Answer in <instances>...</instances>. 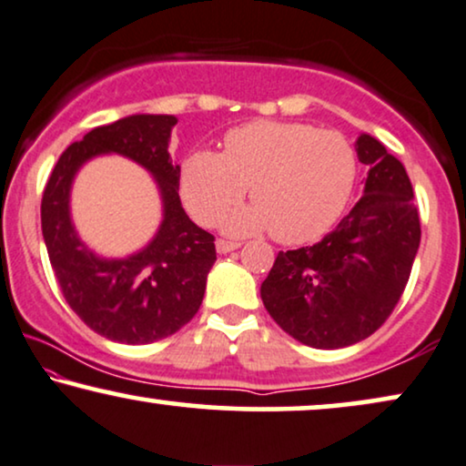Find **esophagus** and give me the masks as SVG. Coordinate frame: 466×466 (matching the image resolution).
I'll return each mask as SVG.
<instances>
[{"label": "esophagus", "mask_w": 466, "mask_h": 466, "mask_svg": "<svg viewBox=\"0 0 466 466\" xmlns=\"http://www.w3.org/2000/svg\"><path fill=\"white\" fill-rule=\"evenodd\" d=\"M240 243H234V240H226V238H219L217 240V251L219 253H229L234 249H238Z\"/></svg>", "instance_id": "obj_1"}]
</instances>
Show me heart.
I'll return each mask as SVG.
<instances>
[{
    "label": "heart",
    "instance_id": "b5f03b06",
    "mask_svg": "<svg viewBox=\"0 0 466 466\" xmlns=\"http://www.w3.org/2000/svg\"><path fill=\"white\" fill-rule=\"evenodd\" d=\"M356 177V148L337 129L262 119L229 129L221 153L187 157L181 196L198 223L215 226L249 185L253 204L226 217V232L270 229L279 243L300 245L343 215Z\"/></svg>",
    "mask_w": 466,
    "mask_h": 466
}]
</instances>
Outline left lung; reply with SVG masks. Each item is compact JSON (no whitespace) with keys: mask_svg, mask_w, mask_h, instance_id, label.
I'll use <instances>...</instances> for the list:
<instances>
[{"mask_svg":"<svg viewBox=\"0 0 466 466\" xmlns=\"http://www.w3.org/2000/svg\"><path fill=\"white\" fill-rule=\"evenodd\" d=\"M369 166L364 196L319 243L279 251L262 302L289 337L339 350L380 330L411 275L420 217L405 166L373 136L356 142Z\"/></svg>","mask_w":466,"mask_h":466,"instance_id":"obj_1","label":"left lung"}]
</instances>
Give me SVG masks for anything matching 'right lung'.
Listing matches in <instances>:
<instances>
[{"label":"right lung","instance_id":"obj_1","mask_svg":"<svg viewBox=\"0 0 466 466\" xmlns=\"http://www.w3.org/2000/svg\"><path fill=\"white\" fill-rule=\"evenodd\" d=\"M175 126L172 115H132L91 129L61 153L42 194V237L61 294L93 332L116 343L147 345L181 330L200 309L217 259L213 234L198 228L181 207V168L168 153ZM99 152H119L145 165L165 200L158 237L126 260L91 254L69 219L71 178Z\"/></svg>","mask_w":466,"mask_h":466}]
</instances>
